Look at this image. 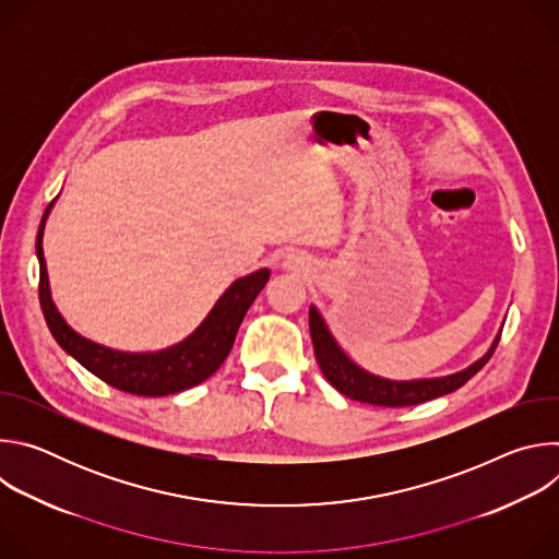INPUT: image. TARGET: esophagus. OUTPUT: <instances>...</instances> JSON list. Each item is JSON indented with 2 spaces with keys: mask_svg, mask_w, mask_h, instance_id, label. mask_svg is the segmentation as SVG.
<instances>
[{
  "mask_svg": "<svg viewBox=\"0 0 559 559\" xmlns=\"http://www.w3.org/2000/svg\"><path fill=\"white\" fill-rule=\"evenodd\" d=\"M283 267L296 274H307L309 272V261L302 254H287L283 261Z\"/></svg>",
  "mask_w": 559,
  "mask_h": 559,
  "instance_id": "34e87169",
  "label": "esophagus"
}]
</instances>
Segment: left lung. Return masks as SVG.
I'll use <instances>...</instances> for the list:
<instances>
[{"label": "left lung", "instance_id": "left-lung-1", "mask_svg": "<svg viewBox=\"0 0 559 559\" xmlns=\"http://www.w3.org/2000/svg\"><path fill=\"white\" fill-rule=\"evenodd\" d=\"M309 334H311L318 367H321L328 382L336 386L343 395L352 397V401L378 405V407H409V405L433 401V397H440L460 389L468 378H473L487 365V360L493 356L500 343L502 332H498L489 352L483 358H477L473 365H468L466 369L442 376V378H420V380H386L358 367L341 349L328 323L323 321L321 311H318L313 305L309 307Z\"/></svg>", "mask_w": 559, "mask_h": 559}]
</instances>
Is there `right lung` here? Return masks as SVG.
Instances as JSON below:
<instances>
[{"instance_id":"1","label":"right lung","mask_w":559,"mask_h":559,"mask_svg":"<svg viewBox=\"0 0 559 559\" xmlns=\"http://www.w3.org/2000/svg\"><path fill=\"white\" fill-rule=\"evenodd\" d=\"M55 203V201H52ZM52 203L46 207L44 218L37 231V259H39V302L48 323L52 338L59 347L70 354L79 365H84L91 373L102 378L115 389L134 395H168L190 389L203 380H207L227 358L236 332L241 328L243 318L259 296V292L270 281V270H259L243 278L234 281L223 296L216 300L205 321L181 343L147 354H130L97 345L82 334H76L57 311L44 259V225L50 214Z\"/></svg>"}]
</instances>
